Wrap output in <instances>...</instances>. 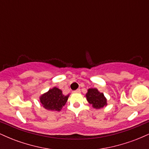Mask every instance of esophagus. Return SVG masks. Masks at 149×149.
Wrapping results in <instances>:
<instances>
[{
    "label": "esophagus",
    "mask_w": 149,
    "mask_h": 149,
    "mask_svg": "<svg viewBox=\"0 0 149 149\" xmlns=\"http://www.w3.org/2000/svg\"><path fill=\"white\" fill-rule=\"evenodd\" d=\"M80 89H78V90H74V91H73V93H80Z\"/></svg>",
    "instance_id": "1"
}]
</instances>
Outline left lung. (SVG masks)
<instances>
[{"mask_svg":"<svg viewBox=\"0 0 149 149\" xmlns=\"http://www.w3.org/2000/svg\"><path fill=\"white\" fill-rule=\"evenodd\" d=\"M87 100L95 109H101L107 105V99L95 88L89 89L86 94Z\"/></svg>","mask_w":149,"mask_h":149,"instance_id":"8db88e82","label":"left lung"}]
</instances>
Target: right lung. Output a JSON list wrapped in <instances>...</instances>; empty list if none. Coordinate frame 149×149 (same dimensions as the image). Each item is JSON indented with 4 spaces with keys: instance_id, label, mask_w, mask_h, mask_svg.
Instances as JSON below:
<instances>
[{
    "instance_id": "add662e5",
    "label": "right lung",
    "mask_w": 149,
    "mask_h": 149,
    "mask_svg": "<svg viewBox=\"0 0 149 149\" xmlns=\"http://www.w3.org/2000/svg\"><path fill=\"white\" fill-rule=\"evenodd\" d=\"M69 94L64 95L61 90L54 88L40 97V100L42 105L47 110L59 111L67 102Z\"/></svg>"
}]
</instances>
